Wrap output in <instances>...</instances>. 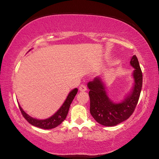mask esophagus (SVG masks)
Instances as JSON below:
<instances>
[{
  "label": "esophagus",
  "mask_w": 159,
  "mask_h": 159,
  "mask_svg": "<svg viewBox=\"0 0 159 159\" xmlns=\"http://www.w3.org/2000/svg\"><path fill=\"white\" fill-rule=\"evenodd\" d=\"M79 90L80 91V92H85V91L87 90V88H86V87H85V85H81L79 87Z\"/></svg>",
  "instance_id": "34e87169"
}]
</instances>
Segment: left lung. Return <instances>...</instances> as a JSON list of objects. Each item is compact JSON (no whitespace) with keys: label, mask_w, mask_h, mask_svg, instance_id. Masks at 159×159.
Here are the masks:
<instances>
[{"label":"left lung","mask_w":159,"mask_h":159,"mask_svg":"<svg viewBox=\"0 0 159 159\" xmlns=\"http://www.w3.org/2000/svg\"><path fill=\"white\" fill-rule=\"evenodd\" d=\"M130 65L134 68V83L131 92L122 101L114 102L108 95L103 76L95 77L87 86L90 97V111L97 122L104 126H114L127 120L138 104L142 86V73L138 58L133 55Z\"/></svg>","instance_id":"left-lung-1"}]
</instances>
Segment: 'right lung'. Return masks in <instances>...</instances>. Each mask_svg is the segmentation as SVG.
<instances>
[{
	"mask_svg": "<svg viewBox=\"0 0 159 159\" xmlns=\"http://www.w3.org/2000/svg\"><path fill=\"white\" fill-rule=\"evenodd\" d=\"M77 92L78 88H74L71 91H70L65 101L64 102L60 108L52 116H51L50 117L48 118H45V119H37V118L31 117V116H29L24 111L23 109L21 108L18 103L19 107H20V109L23 116L30 124L42 129H52L60 125L65 120L66 116L68 114L70 105H71L72 101H73L75 96L77 94Z\"/></svg>",
	"mask_w": 159,
	"mask_h": 159,
	"instance_id": "right-lung-1",
	"label": "right lung"
}]
</instances>
